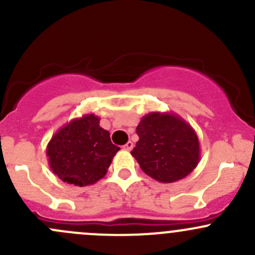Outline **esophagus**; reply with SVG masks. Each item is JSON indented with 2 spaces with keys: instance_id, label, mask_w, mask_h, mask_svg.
<instances>
[{
  "instance_id": "obj_1",
  "label": "esophagus",
  "mask_w": 255,
  "mask_h": 255,
  "mask_svg": "<svg viewBox=\"0 0 255 255\" xmlns=\"http://www.w3.org/2000/svg\"><path fill=\"white\" fill-rule=\"evenodd\" d=\"M132 148H133V143L130 142V140L123 145V149H125V150H132Z\"/></svg>"
}]
</instances>
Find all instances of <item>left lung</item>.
Instances as JSON below:
<instances>
[{
  "label": "left lung",
  "mask_w": 255,
  "mask_h": 255,
  "mask_svg": "<svg viewBox=\"0 0 255 255\" xmlns=\"http://www.w3.org/2000/svg\"><path fill=\"white\" fill-rule=\"evenodd\" d=\"M139 140L130 151L140 169L159 182H175L200 161V142L194 128L171 112H150L137 127Z\"/></svg>",
  "instance_id": "obj_1"
}]
</instances>
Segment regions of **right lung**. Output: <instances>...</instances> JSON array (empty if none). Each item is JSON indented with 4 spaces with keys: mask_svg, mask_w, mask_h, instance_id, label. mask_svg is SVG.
I'll return each mask as SVG.
<instances>
[{
    "mask_svg": "<svg viewBox=\"0 0 255 255\" xmlns=\"http://www.w3.org/2000/svg\"><path fill=\"white\" fill-rule=\"evenodd\" d=\"M120 150L100 118L84 115L74 118L51 137L47 156L51 171L66 184L89 186L106 175L113 156Z\"/></svg>",
    "mask_w": 255,
    "mask_h": 255,
    "instance_id": "obj_1",
    "label": "right lung"
}]
</instances>
